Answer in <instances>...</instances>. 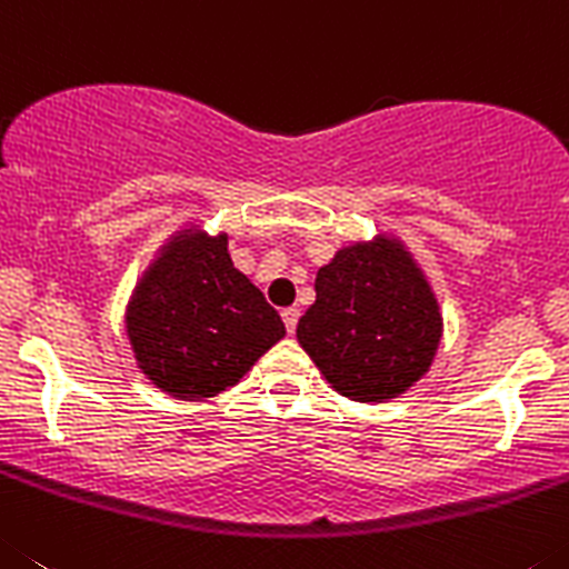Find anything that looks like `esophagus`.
Listing matches in <instances>:
<instances>
[{
    "label": "esophagus",
    "instance_id": "1",
    "mask_svg": "<svg viewBox=\"0 0 569 569\" xmlns=\"http://www.w3.org/2000/svg\"><path fill=\"white\" fill-rule=\"evenodd\" d=\"M297 320H300V309H297V306H289V309H283V322H286V331H289V335H295Z\"/></svg>",
    "mask_w": 569,
    "mask_h": 569
}]
</instances>
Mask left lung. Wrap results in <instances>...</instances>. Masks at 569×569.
<instances>
[{"label":"left lung","mask_w":569,"mask_h":569,"mask_svg":"<svg viewBox=\"0 0 569 569\" xmlns=\"http://www.w3.org/2000/svg\"><path fill=\"white\" fill-rule=\"evenodd\" d=\"M315 291L297 340L342 397L382 402L428 371L442 317L402 243L377 238L340 249L317 272Z\"/></svg>","instance_id":"1"}]
</instances>
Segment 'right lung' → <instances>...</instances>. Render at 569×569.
I'll use <instances>...</instances> for the list:
<instances>
[{
  "label": "right lung",
  "mask_w": 569,
  "mask_h": 569,
  "mask_svg": "<svg viewBox=\"0 0 569 569\" xmlns=\"http://www.w3.org/2000/svg\"><path fill=\"white\" fill-rule=\"evenodd\" d=\"M127 335L138 368L161 391L207 399L234 386L286 326L263 291L234 269L227 234L187 229L136 286Z\"/></svg>",
  "instance_id": "obj_1"
}]
</instances>
